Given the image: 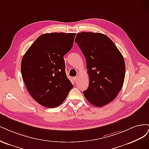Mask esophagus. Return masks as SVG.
<instances>
[{"mask_svg":"<svg viewBox=\"0 0 149 149\" xmlns=\"http://www.w3.org/2000/svg\"><path fill=\"white\" fill-rule=\"evenodd\" d=\"M74 80L75 81H77V80H79V76H77V77H75L74 78Z\"/></svg>","mask_w":149,"mask_h":149,"instance_id":"34e87169","label":"esophagus"}]
</instances>
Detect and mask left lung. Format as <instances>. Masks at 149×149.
I'll list each match as a JSON object with an SVG mask.
<instances>
[{
    "instance_id": "1",
    "label": "left lung",
    "mask_w": 149,
    "mask_h": 149,
    "mask_svg": "<svg viewBox=\"0 0 149 149\" xmlns=\"http://www.w3.org/2000/svg\"><path fill=\"white\" fill-rule=\"evenodd\" d=\"M75 41L87 62L89 85L84 95L94 106L103 107L114 100L123 87L126 71L123 56L102 33H79Z\"/></svg>"
}]
</instances>
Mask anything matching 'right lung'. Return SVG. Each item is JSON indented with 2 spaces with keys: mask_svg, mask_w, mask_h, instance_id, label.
Returning <instances> with one entry per match:
<instances>
[{
  "mask_svg": "<svg viewBox=\"0 0 149 149\" xmlns=\"http://www.w3.org/2000/svg\"><path fill=\"white\" fill-rule=\"evenodd\" d=\"M76 33H46L23 56L21 72L26 87L43 107H59L73 88L65 74L64 56L72 49Z\"/></svg>",
  "mask_w": 149,
  "mask_h": 149,
  "instance_id": "add662e5",
  "label": "right lung"
}]
</instances>
